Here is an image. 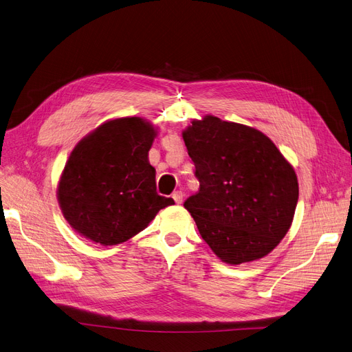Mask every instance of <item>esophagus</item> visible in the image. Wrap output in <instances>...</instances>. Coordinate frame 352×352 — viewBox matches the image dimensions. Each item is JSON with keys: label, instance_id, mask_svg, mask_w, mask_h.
<instances>
[{"label": "esophagus", "instance_id": "obj_1", "mask_svg": "<svg viewBox=\"0 0 352 352\" xmlns=\"http://www.w3.org/2000/svg\"><path fill=\"white\" fill-rule=\"evenodd\" d=\"M172 197L175 199V202H176L177 205H180V204L183 202V192L177 190V192H175V193L172 195Z\"/></svg>", "mask_w": 352, "mask_h": 352}]
</instances>
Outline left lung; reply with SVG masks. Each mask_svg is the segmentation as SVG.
<instances>
[{
    "label": "left lung",
    "mask_w": 352,
    "mask_h": 352,
    "mask_svg": "<svg viewBox=\"0 0 352 352\" xmlns=\"http://www.w3.org/2000/svg\"><path fill=\"white\" fill-rule=\"evenodd\" d=\"M182 135L199 179V192L183 206L213 254L239 265L272 252L296 209L292 164L262 131L212 114Z\"/></svg>",
    "instance_id": "8db88e82"
}]
</instances>
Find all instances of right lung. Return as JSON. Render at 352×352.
Segmentation results:
<instances>
[{"mask_svg":"<svg viewBox=\"0 0 352 352\" xmlns=\"http://www.w3.org/2000/svg\"><path fill=\"white\" fill-rule=\"evenodd\" d=\"M157 129L142 117L107 120L82 138L61 173L57 199L64 219L103 246L119 245L142 232L157 212L175 205L156 192L148 163Z\"/></svg>","mask_w":352,"mask_h":352,"instance_id":"add662e5","label":"right lung"}]
</instances>
